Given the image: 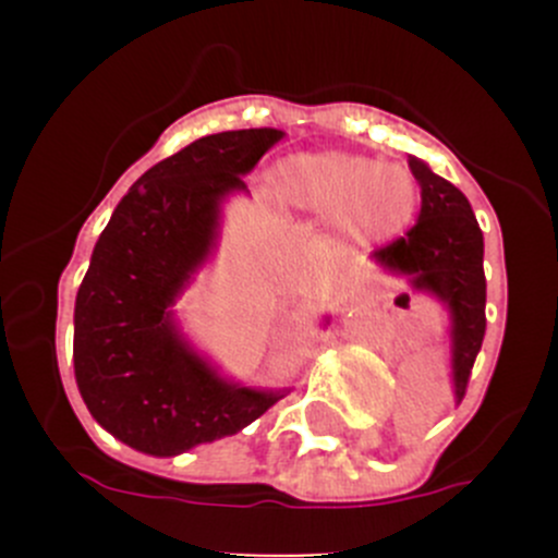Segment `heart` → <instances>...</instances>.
<instances>
[{"mask_svg": "<svg viewBox=\"0 0 558 558\" xmlns=\"http://www.w3.org/2000/svg\"><path fill=\"white\" fill-rule=\"evenodd\" d=\"M275 196L291 210L337 221L359 243L397 240L421 207L418 178L404 165L356 154H300L272 170Z\"/></svg>", "mask_w": 558, "mask_h": 558, "instance_id": "obj_1", "label": "heart"}]
</instances>
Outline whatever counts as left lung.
I'll use <instances>...</instances> for the list:
<instances>
[{
    "instance_id": "1",
    "label": "left lung",
    "mask_w": 558,
    "mask_h": 558,
    "mask_svg": "<svg viewBox=\"0 0 558 558\" xmlns=\"http://www.w3.org/2000/svg\"><path fill=\"white\" fill-rule=\"evenodd\" d=\"M410 172L421 185V213L404 238L373 253L388 272L404 275L415 291L432 294L451 318L453 399H464L472 364L486 335V275L483 232L466 196L410 156Z\"/></svg>"
}]
</instances>
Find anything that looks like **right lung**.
Segmentation results:
<instances>
[{
    "label": "right lung",
    "instance_id": "1",
    "mask_svg": "<svg viewBox=\"0 0 558 558\" xmlns=\"http://www.w3.org/2000/svg\"><path fill=\"white\" fill-rule=\"evenodd\" d=\"M280 129L207 134L150 167L118 202L75 300V380L88 413L134 451L178 456L238 435L289 393L221 378L172 320Z\"/></svg>",
    "mask_w": 558,
    "mask_h": 558
}]
</instances>
